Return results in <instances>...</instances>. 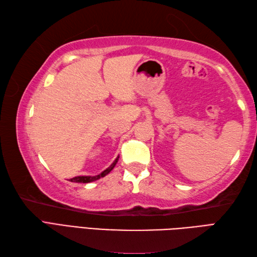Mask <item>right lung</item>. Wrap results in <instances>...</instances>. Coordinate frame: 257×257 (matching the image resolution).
<instances>
[{"label": "right lung", "mask_w": 257, "mask_h": 257, "mask_svg": "<svg viewBox=\"0 0 257 257\" xmlns=\"http://www.w3.org/2000/svg\"><path fill=\"white\" fill-rule=\"evenodd\" d=\"M117 161H118V156L116 157L115 161L112 163V165H111L110 167H107L105 170H103V172H102L99 175H96V176H78V177H73V178L70 179V181H72V182H82V184H87V182L98 180V179L102 178V177H104V176H106L107 174H109L111 170L114 168V166H115V165H116Z\"/></svg>", "instance_id": "add662e5"}]
</instances>
